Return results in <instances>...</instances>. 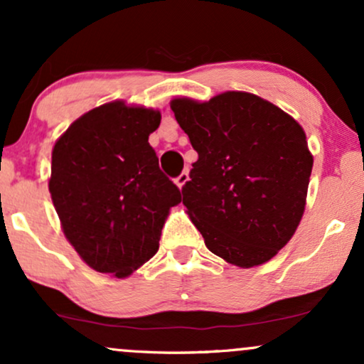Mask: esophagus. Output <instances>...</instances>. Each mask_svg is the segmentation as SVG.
<instances>
[{"label": "esophagus", "mask_w": 364, "mask_h": 364, "mask_svg": "<svg viewBox=\"0 0 364 364\" xmlns=\"http://www.w3.org/2000/svg\"><path fill=\"white\" fill-rule=\"evenodd\" d=\"M188 179H190V174H188V169H185L181 174H179V176H178L176 179H174V183H176V185H178L179 188H183V186L186 185Z\"/></svg>", "instance_id": "34e87169"}]
</instances>
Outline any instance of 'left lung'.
Wrapping results in <instances>:
<instances>
[{
    "mask_svg": "<svg viewBox=\"0 0 364 364\" xmlns=\"http://www.w3.org/2000/svg\"><path fill=\"white\" fill-rule=\"evenodd\" d=\"M198 159L183 203L207 248L237 267L269 262L304 212L313 157L303 128L248 92L171 102Z\"/></svg>",
    "mask_w": 364,
    "mask_h": 364,
    "instance_id": "8db88e82",
    "label": "left lung"
}]
</instances>
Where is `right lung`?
Segmentation results:
<instances>
[{
    "label": "right lung",
    "instance_id": "1",
    "mask_svg": "<svg viewBox=\"0 0 364 364\" xmlns=\"http://www.w3.org/2000/svg\"><path fill=\"white\" fill-rule=\"evenodd\" d=\"M161 112L109 102L78 118L53 149L49 191L66 240L94 270L127 277L159 250L181 191L149 135Z\"/></svg>",
    "mask_w": 364,
    "mask_h": 364
}]
</instances>
